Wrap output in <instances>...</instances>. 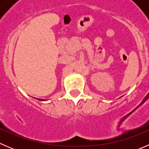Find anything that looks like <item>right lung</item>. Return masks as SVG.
Wrapping results in <instances>:
<instances>
[{
  "instance_id": "add662e5",
  "label": "right lung",
  "mask_w": 149,
  "mask_h": 149,
  "mask_svg": "<svg viewBox=\"0 0 149 149\" xmlns=\"http://www.w3.org/2000/svg\"><path fill=\"white\" fill-rule=\"evenodd\" d=\"M38 100H40V101H43L44 100H42V99H37Z\"/></svg>"
}]
</instances>
